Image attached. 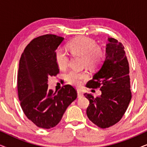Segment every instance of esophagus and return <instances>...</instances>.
I'll return each instance as SVG.
<instances>
[{
  "label": "esophagus",
  "mask_w": 147,
  "mask_h": 147,
  "mask_svg": "<svg viewBox=\"0 0 147 147\" xmlns=\"http://www.w3.org/2000/svg\"><path fill=\"white\" fill-rule=\"evenodd\" d=\"M84 96V94L83 93H82L81 92L79 91V90H78V98H81Z\"/></svg>",
  "instance_id": "obj_1"
}]
</instances>
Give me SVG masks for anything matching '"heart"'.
<instances>
[{"mask_svg":"<svg viewBox=\"0 0 147 147\" xmlns=\"http://www.w3.org/2000/svg\"><path fill=\"white\" fill-rule=\"evenodd\" d=\"M94 40L86 37H80L71 41L67 45V48L72 55H81L83 57L82 61L84 65L90 68L98 67L102 61L104 53L101 48L96 47ZM55 58L56 63L59 69H63L67 67L69 57L67 54L62 49L55 51ZM88 78L85 71H78L77 70H70L65 75V80L71 85L80 86L82 81Z\"/></svg>","mask_w":147,"mask_h":147,"instance_id":"obj_1","label":"heart"}]
</instances>
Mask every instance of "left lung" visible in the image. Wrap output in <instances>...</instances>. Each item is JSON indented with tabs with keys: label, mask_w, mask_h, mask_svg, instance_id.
<instances>
[{
	"label": "left lung",
	"mask_w": 147,
	"mask_h": 147,
	"mask_svg": "<svg viewBox=\"0 0 147 147\" xmlns=\"http://www.w3.org/2000/svg\"><path fill=\"white\" fill-rule=\"evenodd\" d=\"M105 59L87 83V88H100L102 94L94 98L84 94L90 101L86 114L98 127L108 128L120 121L131 100L129 65L124 47L114 38H108Z\"/></svg>",
	"instance_id": "left-lung-1"
}]
</instances>
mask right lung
I'll use <instances>...</instances> for the list:
<instances>
[{"instance_id":"1","label":"right lung","mask_w":147,"mask_h":147,"mask_svg":"<svg viewBox=\"0 0 147 147\" xmlns=\"http://www.w3.org/2000/svg\"><path fill=\"white\" fill-rule=\"evenodd\" d=\"M63 39L55 35L35 38L19 61L17 89L22 110L36 126L45 129L57 125L77 98L76 90L68 84L58 92L48 89V78L59 74L55 53Z\"/></svg>"}]
</instances>
